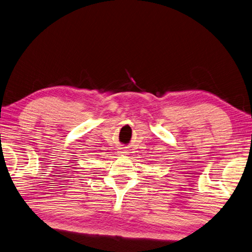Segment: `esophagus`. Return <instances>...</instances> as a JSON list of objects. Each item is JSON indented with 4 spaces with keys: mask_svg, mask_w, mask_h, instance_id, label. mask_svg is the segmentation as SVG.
Instances as JSON below:
<instances>
[{
    "mask_svg": "<svg viewBox=\"0 0 252 252\" xmlns=\"http://www.w3.org/2000/svg\"><path fill=\"white\" fill-rule=\"evenodd\" d=\"M125 151H126V150H125V148H121L119 152L121 153V155H124V153H127V152H125Z\"/></svg>",
    "mask_w": 252,
    "mask_h": 252,
    "instance_id": "esophagus-1",
    "label": "esophagus"
}]
</instances>
